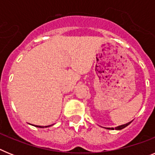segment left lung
Segmentation results:
<instances>
[{"mask_svg":"<svg viewBox=\"0 0 155 155\" xmlns=\"http://www.w3.org/2000/svg\"><path fill=\"white\" fill-rule=\"evenodd\" d=\"M131 122H132V121H131ZM131 122H129V123H127V124H124V125L119 126V127H115V128H113V127H111V128H110V127H105V128L108 129V130H114V129H116V130H122V129L125 128V127H127L129 124H130Z\"/></svg>","mask_w":155,"mask_h":155,"instance_id":"left-lung-1","label":"left lung"}]
</instances>
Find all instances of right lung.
<instances>
[{
  "label": "right lung",
  "mask_w": 155,
  "mask_h": 155,
  "mask_svg": "<svg viewBox=\"0 0 155 155\" xmlns=\"http://www.w3.org/2000/svg\"><path fill=\"white\" fill-rule=\"evenodd\" d=\"M33 126H35V127H39V128H44V127H50V126H45V127H43V126H36V125H33Z\"/></svg>",
  "instance_id": "add662e5"
}]
</instances>
